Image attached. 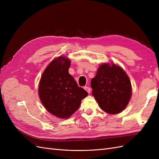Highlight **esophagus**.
Wrapping results in <instances>:
<instances>
[{"label": "esophagus", "instance_id": "obj_1", "mask_svg": "<svg viewBox=\"0 0 159 159\" xmlns=\"http://www.w3.org/2000/svg\"><path fill=\"white\" fill-rule=\"evenodd\" d=\"M84 89H85V90L87 91V92L88 93H90V92H91V89L89 88V87H84Z\"/></svg>", "mask_w": 159, "mask_h": 159}]
</instances>
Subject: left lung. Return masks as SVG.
Returning <instances> with one entry per match:
<instances>
[{"label": "left lung", "mask_w": 159, "mask_h": 159, "mask_svg": "<svg viewBox=\"0 0 159 159\" xmlns=\"http://www.w3.org/2000/svg\"><path fill=\"white\" fill-rule=\"evenodd\" d=\"M92 95L99 107L109 114L121 113L132 95L131 81L124 70L115 64L104 63L91 81Z\"/></svg>", "instance_id": "8db88e82"}]
</instances>
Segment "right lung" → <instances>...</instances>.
Listing matches in <instances>:
<instances>
[{
  "instance_id": "right-lung-1",
  "label": "right lung",
  "mask_w": 159,
  "mask_h": 159,
  "mask_svg": "<svg viewBox=\"0 0 159 159\" xmlns=\"http://www.w3.org/2000/svg\"><path fill=\"white\" fill-rule=\"evenodd\" d=\"M70 64L66 56L53 60L43 72L38 85L42 105L49 113L61 119L71 116L88 95L69 74Z\"/></svg>"
}]
</instances>
